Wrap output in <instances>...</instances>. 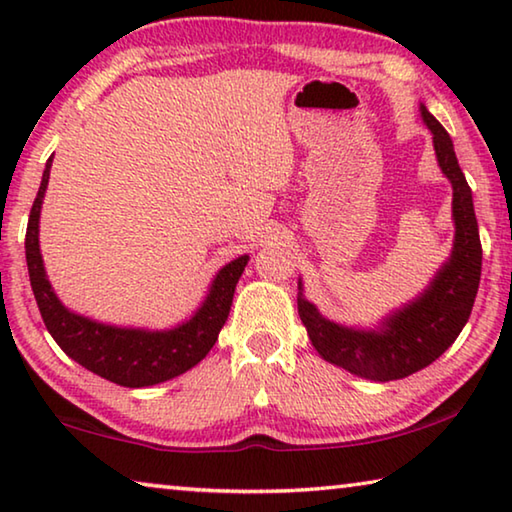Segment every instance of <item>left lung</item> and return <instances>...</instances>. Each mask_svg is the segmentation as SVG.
Returning <instances> with one entry per match:
<instances>
[{"label": "left lung", "instance_id": "1", "mask_svg": "<svg viewBox=\"0 0 512 512\" xmlns=\"http://www.w3.org/2000/svg\"><path fill=\"white\" fill-rule=\"evenodd\" d=\"M420 115L433 135L438 167L452 183L454 246L447 262L431 277L427 289L381 318L377 327H348L325 318L305 298V287L298 280V314L311 345L325 361L370 381L404 379L436 361L461 334L479 291L483 255L472 189L443 124L424 103Z\"/></svg>", "mask_w": 512, "mask_h": 512}]
</instances>
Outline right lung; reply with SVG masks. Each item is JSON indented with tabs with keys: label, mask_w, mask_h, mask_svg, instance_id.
I'll list each match as a JSON object with an SVG mask.
<instances>
[{
	"label": "right lung",
	"mask_w": 512,
	"mask_h": 512,
	"mask_svg": "<svg viewBox=\"0 0 512 512\" xmlns=\"http://www.w3.org/2000/svg\"><path fill=\"white\" fill-rule=\"evenodd\" d=\"M51 162L54 155L45 164L38 196L31 207L24 248L33 296L60 350L94 375L126 388L162 384L201 363L228 320L235 287L250 257L241 255L219 268L201 307L185 323L171 329L119 327L76 314L56 296L40 255V210L49 185Z\"/></svg>",
	"instance_id": "right-lung-1"
}]
</instances>
